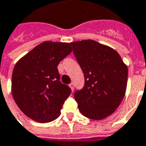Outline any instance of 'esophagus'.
<instances>
[{
	"label": "esophagus",
	"instance_id": "obj_1",
	"mask_svg": "<svg viewBox=\"0 0 146 146\" xmlns=\"http://www.w3.org/2000/svg\"><path fill=\"white\" fill-rule=\"evenodd\" d=\"M69 86H70V87L71 88V90H74V84H73V83H71V84H70Z\"/></svg>",
	"mask_w": 146,
	"mask_h": 146
}]
</instances>
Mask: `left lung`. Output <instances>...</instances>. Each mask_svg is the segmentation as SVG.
Masks as SVG:
<instances>
[{"instance_id":"left-lung-1","label":"left lung","mask_w":146,"mask_h":146,"mask_svg":"<svg viewBox=\"0 0 146 146\" xmlns=\"http://www.w3.org/2000/svg\"><path fill=\"white\" fill-rule=\"evenodd\" d=\"M70 45L85 80L83 89L74 93L80 111L96 121L108 117L125 97L127 66L114 49L94 40H82Z\"/></svg>"}]
</instances>
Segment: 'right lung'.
<instances>
[{
  "label": "right lung",
  "instance_id": "1",
  "mask_svg": "<svg viewBox=\"0 0 146 146\" xmlns=\"http://www.w3.org/2000/svg\"><path fill=\"white\" fill-rule=\"evenodd\" d=\"M71 52L67 42H44L15 66L11 80L13 98L31 119L46 123L59 116L71 89L59 81L57 66Z\"/></svg>",
  "mask_w": 146,
  "mask_h": 146
}]
</instances>
